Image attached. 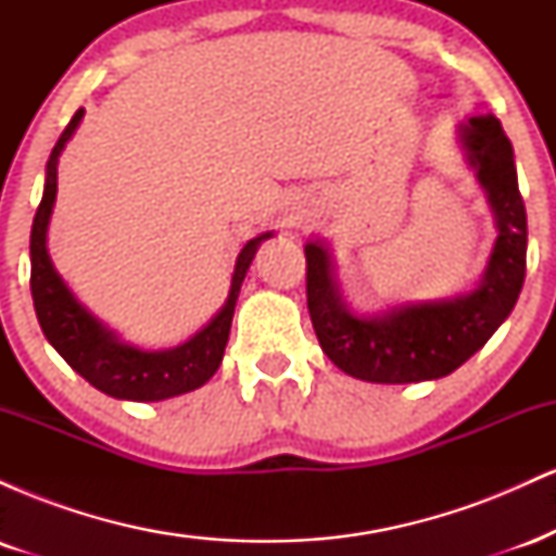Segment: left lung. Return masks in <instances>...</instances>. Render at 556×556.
Masks as SVG:
<instances>
[{"label": "left lung", "instance_id": "left-lung-1", "mask_svg": "<svg viewBox=\"0 0 556 556\" xmlns=\"http://www.w3.org/2000/svg\"><path fill=\"white\" fill-rule=\"evenodd\" d=\"M463 140L500 227L486 274L470 295L407 305L387 316H353L331 279L327 248L305 245V295L316 337L329 361L355 379L410 384L452 374L489 342L518 303L526 279L528 219L513 143L491 114L470 117Z\"/></svg>", "mask_w": 556, "mask_h": 556}]
</instances>
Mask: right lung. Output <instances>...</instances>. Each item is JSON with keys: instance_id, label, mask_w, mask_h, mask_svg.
Returning <instances> with one entry per match:
<instances>
[{"instance_id": "right-lung-1", "label": "right lung", "mask_w": 556, "mask_h": 556, "mask_svg": "<svg viewBox=\"0 0 556 556\" xmlns=\"http://www.w3.org/2000/svg\"><path fill=\"white\" fill-rule=\"evenodd\" d=\"M80 117L83 110L75 112V117L70 119L52 149V156L47 162L43 198L34 216V229H30V295H34L38 324H41L43 334L56 353L70 363V368L110 397L156 402L203 387L216 374L222 355H225L235 303H238L248 266L256 256L261 240L271 238V235L266 232L245 242L238 264H235L232 287H229L225 308L212 318L206 329L198 331L193 340L180 344V348L154 350V353L119 342L110 329L101 327L78 300L70 295L47 253V225L56 198V162H60L62 149L75 132V127L80 125Z\"/></svg>"}]
</instances>
